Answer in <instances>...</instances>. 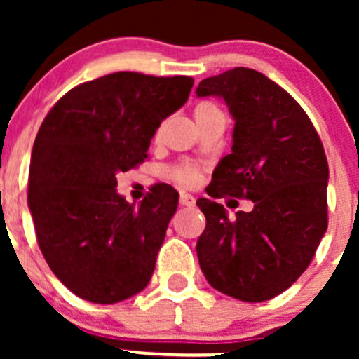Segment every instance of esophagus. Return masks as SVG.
Instances as JSON below:
<instances>
[{
  "instance_id": "obj_1",
  "label": "esophagus",
  "mask_w": 359,
  "mask_h": 359,
  "mask_svg": "<svg viewBox=\"0 0 359 359\" xmlns=\"http://www.w3.org/2000/svg\"><path fill=\"white\" fill-rule=\"evenodd\" d=\"M179 203L182 206H194V196H191V194H186V193H180V198H179Z\"/></svg>"
}]
</instances>
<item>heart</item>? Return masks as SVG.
Here are the masks:
<instances>
[{"label":"heart","mask_w":359,"mask_h":359,"mask_svg":"<svg viewBox=\"0 0 359 359\" xmlns=\"http://www.w3.org/2000/svg\"><path fill=\"white\" fill-rule=\"evenodd\" d=\"M203 107H212V106H208V104H201V106L196 107V111L203 109ZM172 177L177 180V182L184 184V186H193V184L198 182V177H200V173H198V170L194 168V166L184 165V166H179V168L173 170Z\"/></svg>","instance_id":"b5f03b06"}]
</instances>
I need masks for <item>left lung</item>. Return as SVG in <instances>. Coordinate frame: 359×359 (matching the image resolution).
Instances as JSON below:
<instances>
[{
	"instance_id": "8db88e82",
	"label": "left lung",
	"mask_w": 359,
	"mask_h": 359,
	"mask_svg": "<svg viewBox=\"0 0 359 359\" xmlns=\"http://www.w3.org/2000/svg\"><path fill=\"white\" fill-rule=\"evenodd\" d=\"M219 97L234 119L233 147L206 193L253 201L231 219L220 203L200 198L206 227L196 252L206 281L243 302H264L292 287L327 233L328 163L323 144L290 93L248 67L198 85Z\"/></svg>"
}]
</instances>
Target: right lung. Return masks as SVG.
Instances as JSON below:
<instances>
[{
    "mask_svg": "<svg viewBox=\"0 0 359 359\" xmlns=\"http://www.w3.org/2000/svg\"><path fill=\"white\" fill-rule=\"evenodd\" d=\"M193 83L112 72L69 90L41 123L27 206L46 264L74 295L116 304L149 283L179 193L158 184L135 205L116 191V175L147 158Z\"/></svg>",
    "mask_w": 359,
    "mask_h": 359,
    "instance_id": "add662e5",
    "label": "right lung"
}]
</instances>
